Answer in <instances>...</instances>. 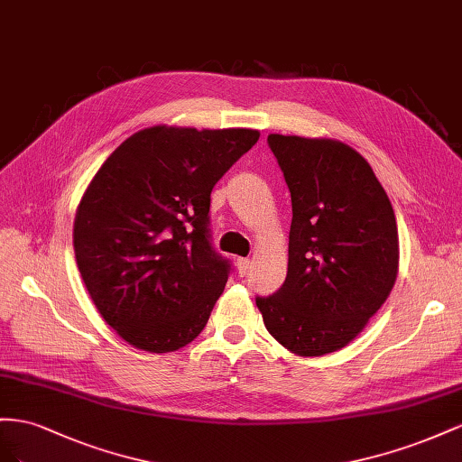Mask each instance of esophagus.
<instances>
[{
  "label": "esophagus",
  "mask_w": 462,
  "mask_h": 462,
  "mask_svg": "<svg viewBox=\"0 0 462 462\" xmlns=\"http://www.w3.org/2000/svg\"><path fill=\"white\" fill-rule=\"evenodd\" d=\"M236 265H238V271L240 274H245L249 271V267H252V261L245 259V257H240L238 261H236Z\"/></svg>",
  "instance_id": "1"
}]
</instances>
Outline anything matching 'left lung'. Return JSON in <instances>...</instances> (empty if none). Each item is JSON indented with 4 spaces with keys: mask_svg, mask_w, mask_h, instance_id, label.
<instances>
[{
    "mask_svg": "<svg viewBox=\"0 0 462 462\" xmlns=\"http://www.w3.org/2000/svg\"><path fill=\"white\" fill-rule=\"evenodd\" d=\"M292 199L288 273L255 304L267 331L300 356L345 348L391 294L397 220L372 166L348 144L273 134Z\"/></svg>",
    "mask_w": 462,
    "mask_h": 462,
    "instance_id": "8db88e82",
    "label": "left lung"
}]
</instances>
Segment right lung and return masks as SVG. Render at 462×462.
I'll return each mask as SVG.
<instances>
[{
    "label": "right lung",
    "instance_id": "add662e5",
    "mask_svg": "<svg viewBox=\"0 0 462 462\" xmlns=\"http://www.w3.org/2000/svg\"><path fill=\"white\" fill-rule=\"evenodd\" d=\"M255 129L156 125L125 139L77 208L73 247L97 310L135 348L172 352L199 335L232 263L210 238V191Z\"/></svg>",
    "mask_w": 462,
    "mask_h": 462
}]
</instances>
